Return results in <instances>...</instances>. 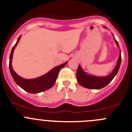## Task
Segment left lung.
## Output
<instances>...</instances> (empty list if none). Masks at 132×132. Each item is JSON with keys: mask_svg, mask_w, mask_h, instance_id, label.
<instances>
[{"mask_svg": "<svg viewBox=\"0 0 132 132\" xmlns=\"http://www.w3.org/2000/svg\"><path fill=\"white\" fill-rule=\"evenodd\" d=\"M115 42L117 44V46L119 47L117 40H115ZM121 52L120 53L119 56L118 60H117V64L116 68L113 69V72L110 74L105 77H96L88 75L87 73L82 70L81 67L79 65L76 72V78L78 83L85 88H90V89H100V88H103L110 83L111 81L117 74L119 69L120 65H121Z\"/></svg>", "mask_w": 132, "mask_h": 132, "instance_id": "left-lung-1", "label": "left lung"}]
</instances>
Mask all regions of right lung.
I'll use <instances>...</instances> for the list:
<instances>
[{
    "label": "right lung",
    "mask_w": 132,
    "mask_h": 132,
    "mask_svg": "<svg viewBox=\"0 0 132 132\" xmlns=\"http://www.w3.org/2000/svg\"><path fill=\"white\" fill-rule=\"evenodd\" d=\"M20 38H21V36H19L16 43L15 44V45L13 47L10 57L9 67H10V72H11V76H12L13 78L14 81L16 82V83L18 85H19L21 87L22 89L27 91V92H29V93H39V92H43V91H45L46 90L49 89V88H51V87L54 85V83H55L60 70L65 65L67 62H65V63H63V64L60 65L59 66L56 67L54 69H52L51 71H49V72L47 73L45 75L42 76H40L37 78H35V79H23V78L19 76L14 71L13 69L12 68V66H11V60H12V57L13 54L14 49H15V47L17 45L18 42H19V40H20Z\"/></svg>",
    "instance_id": "1"
}]
</instances>
